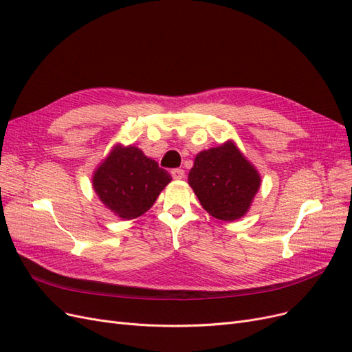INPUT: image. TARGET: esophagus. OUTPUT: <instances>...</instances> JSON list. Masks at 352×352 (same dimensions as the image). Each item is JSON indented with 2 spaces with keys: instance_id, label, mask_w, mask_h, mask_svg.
I'll list each match as a JSON object with an SVG mask.
<instances>
[{
  "instance_id": "esophagus-1",
  "label": "esophagus",
  "mask_w": 352,
  "mask_h": 352,
  "mask_svg": "<svg viewBox=\"0 0 352 352\" xmlns=\"http://www.w3.org/2000/svg\"><path fill=\"white\" fill-rule=\"evenodd\" d=\"M172 177L173 179H182V177H185V170L184 168H173L172 170Z\"/></svg>"
}]
</instances>
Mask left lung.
<instances>
[{
	"label": "left lung",
	"instance_id": "8db88e82",
	"mask_svg": "<svg viewBox=\"0 0 352 352\" xmlns=\"http://www.w3.org/2000/svg\"><path fill=\"white\" fill-rule=\"evenodd\" d=\"M188 182L201 206L219 220H236L248 211L260 176L232 142L195 157Z\"/></svg>",
	"mask_w": 352,
	"mask_h": 352
}]
</instances>
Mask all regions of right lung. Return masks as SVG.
I'll return each mask as SVG.
<instances>
[{
    "mask_svg": "<svg viewBox=\"0 0 352 352\" xmlns=\"http://www.w3.org/2000/svg\"><path fill=\"white\" fill-rule=\"evenodd\" d=\"M172 180L167 170L135 146L114 148L94 175V189L114 214L135 219L150 210Z\"/></svg>",
    "mask_w": 352,
    "mask_h": 352,
    "instance_id": "add662e5",
    "label": "right lung"
}]
</instances>
